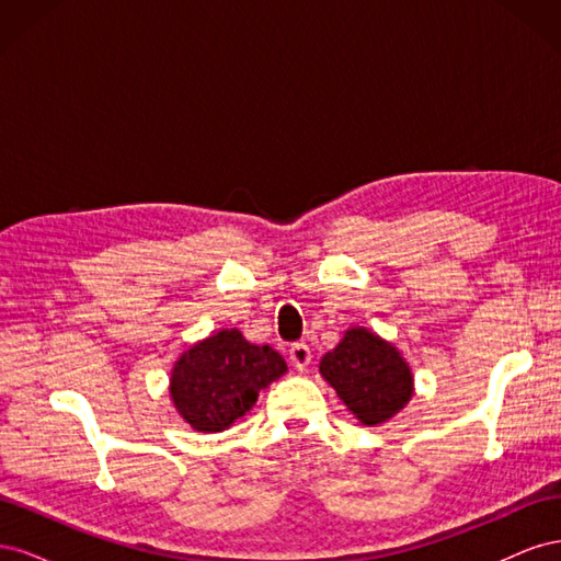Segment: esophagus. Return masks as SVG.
<instances>
[{"mask_svg":"<svg viewBox=\"0 0 561 561\" xmlns=\"http://www.w3.org/2000/svg\"><path fill=\"white\" fill-rule=\"evenodd\" d=\"M311 360H313V355H311V348H309V344H293L290 346V363L297 367V369H307L309 365H311Z\"/></svg>","mask_w":561,"mask_h":561,"instance_id":"obj_1","label":"esophagus"}]
</instances>
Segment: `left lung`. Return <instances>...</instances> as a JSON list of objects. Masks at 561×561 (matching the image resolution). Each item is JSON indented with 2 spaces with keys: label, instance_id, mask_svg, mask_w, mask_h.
<instances>
[{
  "label": "left lung",
  "instance_id": "8db88e82",
  "mask_svg": "<svg viewBox=\"0 0 561 561\" xmlns=\"http://www.w3.org/2000/svg\"><path fill=\"white\" fill-rule=\"evenodd\" d=\"M320 375L363 426H381L414 396L412 367L396 344L353 325L342 342L320 358Z\"/></svg>",
  "mask_w": 561,
  "mask_h": 561
}]
</instances>
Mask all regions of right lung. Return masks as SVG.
<instances>
[{"instance_id":"right-lung-1","label":"right lung","mask_w":561,"mask_h":561,"mask_svg":"<svg viewBox=\"0 0 561 561\" xmlns=\"http://www.w3.org/2000/svg\"><path fill=\"white\" fill-rule=\"evenodd\" d=\"M285 371L283 355L274 348L250 344L241 330L225 328L180 355L168 393L194 431L222 433Z\"/></svg>"}]
</instances>
